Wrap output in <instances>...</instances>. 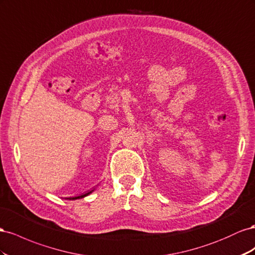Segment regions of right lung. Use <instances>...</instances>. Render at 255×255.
Here are the masks:
<instances>
[{"mask_svg": "<svg viewBox=\"0 0 255 255\" xmlns=\"http://www.w3.org/2000/svg\"><path fill=\"white\" fill-rule=\"evenodd\" d=\"M94 190H95V189H93V190H91V191H87V192H84V193H82V194H80V195H78V196H70V198H66V200H79V199H83V198H85V196H87L89 194H91Z\"/></svg>", "mask_w": 255, "mask_h": 255, "instance_id": "right-lung-1", "label": "right lung"}]
</instances>
